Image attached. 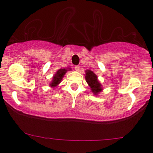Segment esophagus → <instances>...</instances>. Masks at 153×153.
I'll list each match as a JSON object with an SVG mask.
<instances>
[{"label":"esophagus","mask_w":153,"mask_h":153,"mask_svg":"<svg viewBox=\"0 0 153 153\" xmlns=\"http://www.w3.org/2000/svg\"><path fill=\"white\" fill-rule=\"evenodd\" d=\"M74 68H75V70H76V71H79V69H80V67H79V66H75V67H74Z\"/></svg>","instance_id":"obj_1"}]
</instances>
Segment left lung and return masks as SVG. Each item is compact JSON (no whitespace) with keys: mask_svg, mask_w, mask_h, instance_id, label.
I'll return each instance as SVG.
<instances>
[{"mask_svg":"<svg viewBox=\"0 0 153 153\" xmlns=\"http://www.w3.org/2000/svg\"><path fill=\"white\" fill-rule=\"evenodd\" d=\"M86 83H88L90 87V90L93 92L94 95H97L102 90V85L98 81L97 76L91 70H86Z\"/></svg>","mask_w":153,"mask_h":153,"instance_id":"8db88e82","label":"left lung"}]
</instances>
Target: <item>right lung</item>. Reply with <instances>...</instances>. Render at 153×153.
<instances>
[{
	"mask_svg": "<svg viewBox=\"0 0 153 153\" xmlns=\"http://www.w3.org/2000/svg\"><path fill=\"white\" fill-rule=\"evenodd\" d=\"M70 70H71V69L64 68L60 69L59 70H57V72L56 73V74H55V75L53 76V77L52 81H51V83H50V86H51V87H55V86H57V85L61 82L62 79H63V76L65 75V74Z\"/></svg>",
	"mask_w": 153,
	"mask_h": 153,
	"instance_id": "right-lung-1",
	"label": "right lung"
}]
</instances>
